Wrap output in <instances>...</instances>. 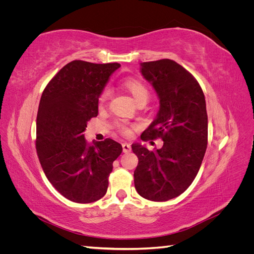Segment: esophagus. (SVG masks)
<instances>
[{"mask_svg": "<svg viewBox=\"0 0 254 254\" xmlns=\"http://www.w3.org/2000/svg\"><path fill=\"white\" fill-rule=\"evenodd\" d=\"M123 151H124L125 153H128L131 151V146H130V144L128 143H123Z\"/></svg>", "mask_w": 254, "mask_h": 254, "instance_id": "1", "label": "esophagus"}]
</instances>
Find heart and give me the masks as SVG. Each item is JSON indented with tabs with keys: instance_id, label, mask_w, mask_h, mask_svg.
<instances>
[{
	"instance_id": "heart-1",
	"label": "heart",
	"mask_w": 254,
	"mask_h": 254,
	"mask_svg": "<svg viewBox=\"0 0 254 254\" xmlns=\"http://www.w3.org/2000/svg\"><path fill=\"white\" fill-rule=\"evenodd\" d=\"M124 87L126 88V90L129 92V93L132 95V97L134 98V101L136 103H139L140 101H143V99L147 101L149 92H148L147 87H146L142 81L134 79V78H129L124 81ZM110 94H111L110 88L109 87L104 88L101 92V94H99V96H98V105L103 107L107 102H108ZM117 127L119 129V131L124 135H128V134H130V132H131L129 125L125 124V123H119Z\"/></svg>"
}]
</instances>
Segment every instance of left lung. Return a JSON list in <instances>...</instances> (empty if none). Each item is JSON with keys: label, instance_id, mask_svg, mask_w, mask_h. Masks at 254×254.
Segmentation results:
<instances>
[{"label": "left lung", "instance_id": "8db88e82", "mask_svg": "<svg viewBox=\"0 0 254 254\" xmlns=\"http://www.w3.org/2000/svg\"><path fill=\"white\" fill-rule=\"evenodd\" d=\"M142 75L155 88L160 109L142 141L162 139V148H131L139 163L134 187L143 198L167 201L194 181L207 146V114L203 91L197 79L171 59L141 63Z\"/></svg>", "mask_w": 254, "mask_h": 254}]
</instances>
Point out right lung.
<instances>
[{"label":"right lung","mask_w":254,"mask_h":254,"mask_svg":"<svg viewBox=\"0 0 254 254\" xmlns=\"http://www.w3.org/2000/svg\"><path fill=\"white\" fill-rule=\"evenodd\" d=\"M120 64L73 60L44 88L37 114L36 149L48 180L68 200L94 202L105 196L122 145L89 143L87 123L98 114V96Z\"/></svg>","instance_id":"right-lung-1"}]
</instances>
